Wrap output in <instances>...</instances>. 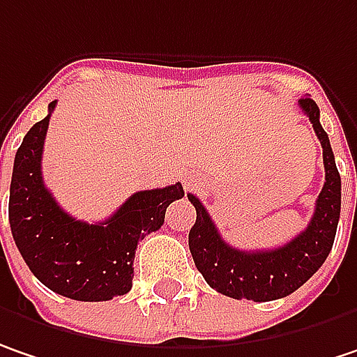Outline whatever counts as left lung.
I'll use <instances>...</instances> for the list:
<instances>
[{
	"instance_id": "left-lung-1",
	"label": "left lung",
	"mask_w": 357,
	"mask_h": 357,
	"mask_svg": "<svg viewBox=\"0 0 357 357\" xmlns=\"http://www.w3.org/2000/svg\"><path fill=\"white\" fill-rule=\"evenodd\" d=\"M299 107L321 141L325 165L324 190L315 202L313 218L301 234L273 250H238L222 238L202 202L188 194L196 208V224L190 230V252L206 283L226 297L248 301L287 297L317 273L333 246L342 210V179L329 137L319 123V107L313 98H301Z\"/></svg>"
}]
</instances>
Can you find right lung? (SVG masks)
Returning a JSON list of instances; mask_svg holds the SVG:
<instances>
[{"mask_svg":"<svg viewBox=\"0 0 357 357\" xmlns=\"http://www.w3.org/2000/svg\"><path fill=\"white\" fill-rule=\"evenodd\" d=\"M48 116L26 133L10 185V226L20 255L36 279L74 301H109L133 284L137 242L161 228L165 210L183 198L181 183L143 190L105 222H80L66 214L42 178Z\"/></svg>","mask_w":357,"mask_h":357,"instance_id":"right-lung-1","label":"right lung"}]
</instances>
